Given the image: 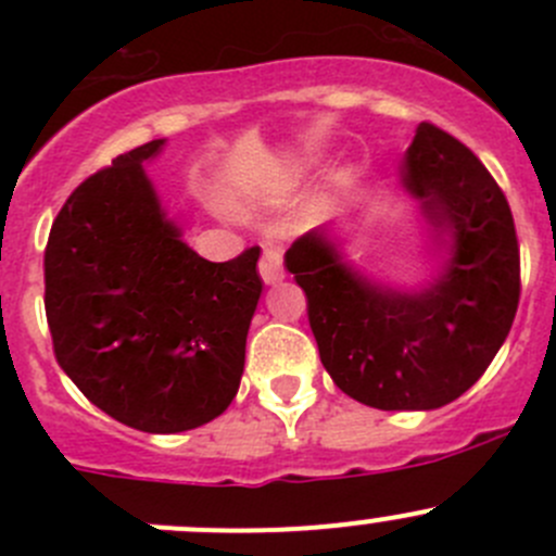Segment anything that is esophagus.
<instances>
[{
  "instance_id": "esophagus-1",
  "label": "esophagus",
  "mask_w": 556,
  "mask_h": 556,
  "mask_svg": "<svg viewBox=\"0 0 556 556\" xmlns=\"http://www.w3.org/2000/svg\"><path fill=\"white\" fill-rule=\"evenodd\" d=\"M257 271H261V279L266 285H277L279 279L285 277V266H282V250L274 244H268L263 250L261 261H257Z\"/></svg>"
}]
</instances>
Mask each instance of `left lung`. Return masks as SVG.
<instances>
[{
	"instance_id": "1",
	"label": "left lung",
	"mask_w": 556,
	"mask_h": 556,
	"mask_svg": "<svg viewBox=\"0 0 556 556\" xmlns=\"http://www.w3.org/2000/svg\"><path fill=\"white\" fill-rule=\"evenodd\" d=\"M403 185L454 239L450 266L425 293L371 285L341 263L323 228L285 252L325 371L382 412L439 408L470 390L506 341L521 290L511 206L457 137L419 123Z\"/></svg>"
}]
</instances>
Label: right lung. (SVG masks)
<instances>
[{
    "label": "right lung",
    "mask_w": 556,
    "mask_h": 556,
    "mask_svg": "<svg viewBox=\"0 0 556 556\" xmlns=\"http://www.w3.org/2000/svg\"><path fill=\"white\" fill-rule=\"evenodd\" d=\"M161 144L117 155L64 201L45 314L55 361L93 406L142 433H182L237 395L261 247L212 263L179 239L142 169Z\"/></svg>",
    "instance_id": "right-lung-1"
}]
</instances>
